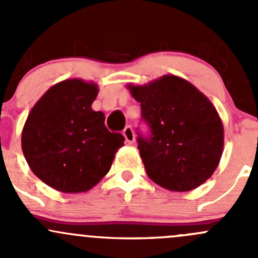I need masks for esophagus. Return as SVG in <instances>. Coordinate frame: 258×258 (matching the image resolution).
<instances>
[{
  "label": "esophagus",
  "instance_id": "esophagus-1",
  "mask_svg": "<svg viewBox=\"0 0 258 258\" xmlns=\"http://www.w3.org/2000/svg\"><path fill=\"white\" fill-rule=\"evenodd\" d=\"M123 136L128 144L135 142V132H134V128H132L131 126H127L126 128L123 130Z\"/></svg>",
  "mask_w": 258,
  "mask_h": 258
}]
</instances>
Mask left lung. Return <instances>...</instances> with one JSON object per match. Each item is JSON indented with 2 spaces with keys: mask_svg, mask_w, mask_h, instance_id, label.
Returning a JSON list of instances; mask_svg holds the SVG:
<instances>
[{
  "mask_svg": "<svg viewBox=\"0 0 258 258\" xmlns=\"http://www.w3.org/2000/svg\"><path fill=\"white\" fill-rule=\"evenodd\" d=\"M128 90L141 103V118L150 128L148 136L139 132L137 137L148 177L176 192L201 186L223 151L222 122L211 101L173 75Z\"/></svg>",
  "mask_w": 258,
  "mask_h": 258,
  "instance_id": "left-lung-1",
  "label": "left lung"
}]
</instances>
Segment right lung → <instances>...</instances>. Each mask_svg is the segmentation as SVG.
Instances as JSON below:
<instances>
[{"mask_svg": "<svg viewBox=\"0 0 258 258\" xmlns=\"http://www.w3.org/2000/svg\"><path fill=\"white\" fill-rule=\"evenodd\" d=\"M97 85L62 81L37 101L22 130V151L32 172L52 188L86 192L107 175L121 134L110 132L105 114L91 108Z\"/></svg>", "mask_w": 258, "mask_h": 258, "instance_id": "add662e5", "label": "right lung"}]
</instances>
